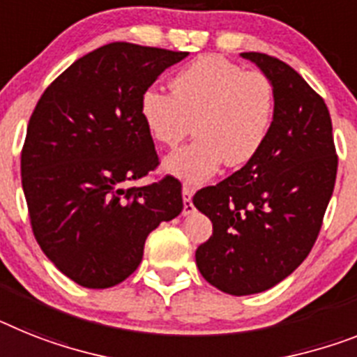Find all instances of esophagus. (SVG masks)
I'll return each mask as SVG.
<instances>
[{
    "label": "esophagus",
    "instance_id": "obj_1",
    "mask_svg": "<svg viewBox=\"0 0 357 357\" xmlns=\"http://www.w3.org/2000/svg\"><path fill=\"white\" fill-rule=\"evenodd\" d=\"M183 214L188 215L194 212V205H192V196H194V188L190 185H183Z\"/></svg>",
    "mask_w": 357,
    "mask_h": 357
}]
</instances>
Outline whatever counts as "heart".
Segmentation results:
<instances>
[{
    "label": "heart",
    "instance_id": "obj_1",
    "mask_svg": "<svg viewBox=\"0 0 357 357\" xmlns=\"http://www.w3.org/2000/svg\"><path fill=\"white\" fill-rule=\"evenodd\" d=\"M139 116L155 143L192 142L165 160V170L187 183H203L221 165L241 167L265 145L275 116L274 85L221 56H202L170 79V94L151 86L139 98Z\"/></svg>",
    "mask_w": 357,
    "mask_h": 357
}]
</instances>
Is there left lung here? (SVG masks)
<instances>
[{
  "label": "left lung",
  "mask_w": 357,
  "mask_h": 357,
  "mask_svg": "<svg viewBox=\"0 0 357 357\" xmlns=\"http://www.w3.org/2000/svg\"><path fill=\"white\" fill-rule=\"evenodd\" d=\"M274 85L275 116L265 145L243 169L194 196L212 221L196 250L211 285L232 296L272 289L303 263L316 243L337 172L331 114L319 94L287 63L243 52Z\"/></svg>",
  "instance_id": "8db88e82"
}]
</instances>
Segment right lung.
<instances>
[{"mask_svg":"<svg viewBox=\"0 0 357 357\" xmlns=\"http://www.w3.org/2000/svg\"><path fill=\"white\" fill-rule=\"evenodd\" d=\"M188 52L109 43L47 86L31 116L21 183L32 232L58 271L86 289H109L136 271L146 236L183 211L172 176L130 181L160 161L139 98Z\"/></svg>","mask_w":357,"mask_h":357,"instance_id":"add662e5","label":"right lung"}]
</instances>
